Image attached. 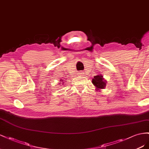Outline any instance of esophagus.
<instances>
[{"instance_id":"esophagus-1","label":"esophagus","mask_w":149,"mask_h":149,"mask_svg":"<svg viewBox=\"0 0 149 149\" xmlns=\"http://www.w3.org/2000/svg\"><path fill=\"white\" fill-rule=\"evenodd\" d=\"M79 74L80 75V76H83L84 72H79Z\"/></svg>"}]
</instances>
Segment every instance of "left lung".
Masks as SVG:
<instances>
[{"label": "left lung", "mask_w": 149, "mask_h": 149, "mask_svg": "<svg viewBox=\"0 0 149 149\" xmlns=\"http://www.w3.org/2000/svg\"><path fill=\"white\" fill-rule=\"evenodd\" d=\"M92 84L96 87L97 89H104L106 86V81L103 78V76L101 75H97L94 76V77L92 79Z\"/></svg>", "instance_id": "obj_1"}]
</instances>
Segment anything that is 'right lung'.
<instances>
[{
  "label": "right lung",
  "mask_w": 149,
  "mask_h": 149,
  "mask_svg": "<svg viewBox=\"0 0 149 149\" xmlns=\"http://www.w3.org/2000/svg\"><path fill=\"white\" fill-rule=\"evenodd\" d=\"M62 81H63V80H62ZM59 85H60V84H59Z\"/></svg>",
  "instance_id": "obj_1"
}]
</instances>
